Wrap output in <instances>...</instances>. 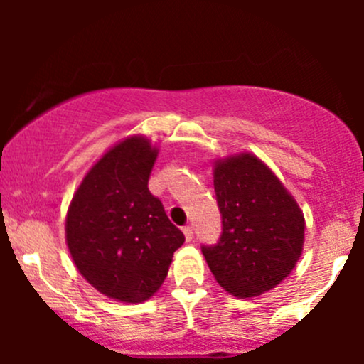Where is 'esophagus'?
<instances>
[{"label":"esophagus","instance_id":"esophagus-1","mask_svg":"<svg viewBox=\"0 0 364 364\" xmlns=\"http://www.w3.org/2000/svg\"><path fill=\"white\" fill-rule=\"evenodd\" d=\"M183 235H185L186 241H191L193 240V228H191V225H185V228H183Z\"/></svg>","mask_w":364,"mask_h":364}]
</instances>
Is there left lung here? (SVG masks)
I'll use <instances>...</instances> for the list:
<instances>
[{
  "instance_id": "left-lung-1",
  "label": "left lung",
  "mask_w": 364,
  "mask_h": 364,
  "mask_svg": "<svg viewBox=\"0 0 364 364\" xmlns=\"http://www.w3.org/2000/svg\"><path fill=\"white\" fill-rule=\"evenodd\" d=\"M223 232L202 253L215 281L236 298L270 291L303 252L304 217L279 178L252 154L215 162Z\"/></svg>"
}]
</instances>
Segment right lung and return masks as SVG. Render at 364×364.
I'll return each mask as SVG.
<instances>
[{"label":"right lung","instance_id":"right-lung-1","mask_svg":"<svg viewBox=\"0 0 364 364\" xmlns=\"http://www.w3.org/2000/svg\"><path fill=\"white\" fill-rule=\"evenodd\" d=\"M157 149L129 136L99 159L66 215V243L85 281L107 298L141 303L168 275L185 235L149 191Z\"/></svg>","mask_w":364,"mask_h":364}]
</instances>
